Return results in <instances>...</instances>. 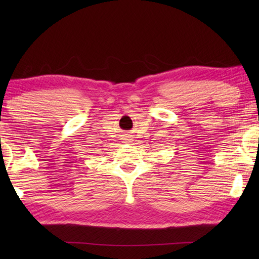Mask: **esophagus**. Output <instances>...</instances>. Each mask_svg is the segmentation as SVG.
Returning a JSON list of instances; mask_svg holds the SVG:
<instances>
[{"label":"esophagus","instance_id":"obj_1","mask_svg":"<svg viewBox=\"0 0 259 259\" xmlns=\"http://www.w3.org/2000/svg\"><path fill=\"white\" fill-rule=\"evenodd\" d=\"M131 137L130 136H125V137H123V143H131Z\"/></svg>","mask_w":259,"mask_h":259}]
</instances>
